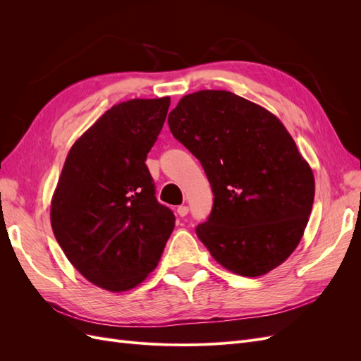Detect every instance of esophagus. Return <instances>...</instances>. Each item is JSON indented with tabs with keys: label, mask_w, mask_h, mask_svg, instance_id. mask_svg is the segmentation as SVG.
Instances as JSON below:
<instances>
[{
	"label": "esophagus",
	"mask_w": 361,
	"mask_h": 361,
	"mask_svg": "<svg viewBox=\"0 0 361 361\" xmlns=\"http://www.w3.org/2000/svg\"><path fill=\"white\" fill-rule=\"evenodd\" d=\"M188 212H190V209H188V206H179L178 207V215L179 216H187L188 215Z\"/></svg>",
	"instance_id": "obj_1"
}]
</instances>
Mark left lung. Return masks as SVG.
I'll list each match as a JSON object with an SVG mask.
<instances>
[{
    "mask_svg": "<svg viewBox=\"0 0 361 361\" xmlns=\"http://www.w3.org/2000/svg\"><path fill=\"white\" fill-rule=\"evenodd\" d=\"M169 126L211 183L212 211L195 233L212 257L245 277L285 262L307 226L314 179L280 120L235 93L200 90L182 97Z\"/></svg>",
    "mask_w": 361,
    "mask_h": 361,
    "instance_id": "obj_1",
    "label": "left lung"
}]
</instances>
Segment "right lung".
Instances as JSON below:
<instances>
[{
  "label": "right lung",
  "instance_id": "obj_1",
  "mask_svg": "<svg viewBox=\"0 0 361 361\" xmlns=\"http://www.w3.org/2000/svg\"><path fill=\"white\" fill-rule=\"evenodd\" d=\"M170 97L114 105L72 146L51 203V226L71 264L94 285L122 292L158 265L174 228L155 197L146 158Z\"/></svg>",
  "mask_w": 361,
  "mask_h": 361
}]
</instances>
